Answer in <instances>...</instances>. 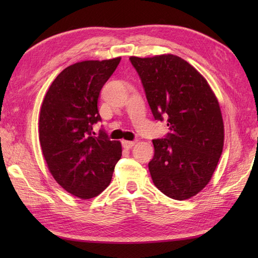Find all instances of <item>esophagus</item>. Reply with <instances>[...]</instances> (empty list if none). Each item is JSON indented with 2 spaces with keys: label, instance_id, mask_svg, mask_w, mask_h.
<instances>
[{
  "label": "esophagus",
  "instance_id": "esophagus-1",
  "mask_svg": "<svg viewBox=\"0 0 258 258\" xmlns=\"http://www.w3.org/2000/svg\"><path fill=\"white\" fill-rule=\"evenodd\" d=\"M136 144V141H122V146L124 148H131Z\"/></svg>",
  "mask_w": 258,
  "mask_h": 258
}]
</instances>
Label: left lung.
Returning <instances> with one entry per match:
<instances>
[{
    "instance_id": "left-lung-1",
    "label": "left lung",
    "mask_w": 258,
    "mask_h": 258,
    "mask_svg": "<svg viewBox=\"0 0 258 258\" xmlns=\"http://www.w3.org/2000/svg\"><path fill=\"white\" fill-rule=\"evenodd\" d=\"M129 60L155 119L165 117L170 130L153 140V182L170 198L188 199L210 182L223 152L220 104L205 77L182 58L168 53Z\"/></svg>"
}]
</instances>
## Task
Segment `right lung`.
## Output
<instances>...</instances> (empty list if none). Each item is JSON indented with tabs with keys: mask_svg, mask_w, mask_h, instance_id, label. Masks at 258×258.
<instances>
[{
	"mask_svg": "<svg viewBox=\"0 0 258 258\" xmlns=\"http://www.w3.org/2000/svg\"><path fill=\"white\" fill-rule=\"evenodd\" d=\"M120 57L77 62L62 71L46 93L40 114V142L50 173L81 199L98 196L110 185L121 144L92 126L101 121L98 100Z\"/></svg>",
	"mask_w": 258,
	"mask_h": 258,
	"instance_id": "1",
	"label": "right lung"
}]
</instances>
